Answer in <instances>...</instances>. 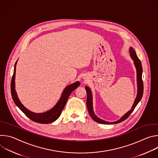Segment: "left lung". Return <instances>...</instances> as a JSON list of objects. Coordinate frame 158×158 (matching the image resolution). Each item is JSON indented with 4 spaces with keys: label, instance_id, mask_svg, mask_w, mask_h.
<instances>
[{
    "label": "left lung",
    "instance_id": "1",
    "mask_svg": "<svg viewBox=\"0 0 158 158\" xmlns=\"http://www.w3.org/2000/svg\"><path fill=\"white\" fill-rule=\"evenodd\" d=\"M129 54L131 56V59L134 61V64L135 67H136V73H137V87H138V93H137V96L136 99L134 100V102L133 103V105L131 107V109L127 111L126 113L123 115L119 120L114 121V122H108L106 121H104L99 118H98L95 114L93 110V94L91 90L88 86H85V90L87 92V101H86V104L87 107V109L89 111V113L91 116V117L93 118V119L101 124H118L119 123L125 119H126L131 114V112L134 110V108L136 107L137 104L139 103V102L141 101L143 94V82L142 80V74H143V67H142V64L138 57L136 52H135V50L131 47L129 48Z\"/></svg>",
    "mask_w": 158,
    "mask_h": 158
}]
</instances>
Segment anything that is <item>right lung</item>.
I'll return each mask as SVG.
<instances>
[{"label": "right lung", "mask_w": 158, "mask_h": 158, "mask_svg": "<svg viewBox=\"0 0 158 158\" xmlns=\"http://www.w3.org/2000/svg\"><path fill=\"white\" fill-rule=\"evenodd\" d=\"M17 60L16 61L14 65V74L11 81L10 84V90H11V94L13 99L14 102L16 104V106L24 112V113L32 121L40 123V124H49L54 122L57 120L60 116L61 112L67 102V99H68L71 93L75 90L77 87L80 85V82L77 81L74 83H73L69 85H67L64 89L61 94V96L56 103V104L50 110L42 112V113H36L34 112L27 109L22 102L20 101L16 91H15V69L17 65Z\"/></svg>", "instance_id": "right-lung-1"}]
</instances>
